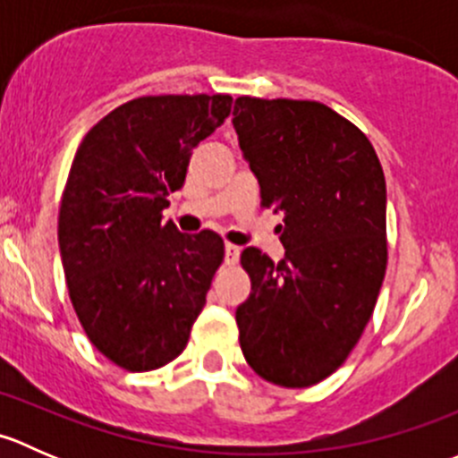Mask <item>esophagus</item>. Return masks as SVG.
<instances>
[{
    "label": "esophagus",
    "instance_id": "obj_1",
    "mask_svg": "<svg viewBox=\"0 0 458 458\" xmlns=\"http://www.w3.org/2000/svg\"><path fill=\"white\" fill-rule=\"evenodd\" d=\"M239 255H242V248L234 246V243H225V261L237 263Z\"/></svg>",
    "mask_w": 458,
    "mask_h": 458
}]
</instances>
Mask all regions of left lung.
Returning a JSON list of instances; mask_svg holds the SVG:
<instances>
[{
	"mask_svg": "<svg viewBox=\"0 0 458 458\" xmlns=\"http://www.w3.org/2000/svg\"><path fill=\"white\" fill-rule=\"evenodd\" d=\"M233 126L261 188L284 212L279 263L242 252L250 297L237 308L248 366L275 386L308 387L348 359L387 266L386 177L372 143L318 101H234Z\"/></svg>",
	"mask_w": 458,
	"mask_h": 458,
	"instance_id": "1",
	"label": "left lung"
}]
</instances>
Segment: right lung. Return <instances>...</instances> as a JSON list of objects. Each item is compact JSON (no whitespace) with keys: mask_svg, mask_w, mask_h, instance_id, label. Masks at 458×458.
Masks as SVG:
<instances>
[{"mask_svg":"<svg viewBox=\"0 0 458 458\" xmlns=\"http://www.w3.org/2000/svg\"><path fill=\"white\" fill-rule=\"evenodd\" d=\"M230 108V95L140 97L77 148L59 208L64 275L90 344L128 372L183 352L224 261L219 234L179 233L161 210Z\"/></svg>","mask_w":458,"mask_h":458,"instance_id":"right-lung-1","label":"right lung"}]
</instances>
